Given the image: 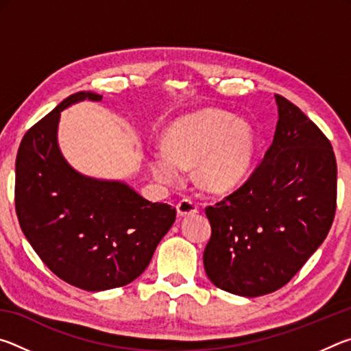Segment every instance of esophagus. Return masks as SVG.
Masks as SVG:
<instances>
[{
  "mask_svg": "<svg viewBox=\"0 0 351 351\" xmlns=\"http://www.w3.org/2000/svg\"><path fill=\"white\" fill-rule=\"evenodd\" d=\"M176 210L180 217H189V215H195V213L198 212V206L195 201H192L190 198H184L180 201V203H178Z\"/></svg>",
  "mask_w": 351,
  "mask_h": 351,
  "instance_id": "34e87169",
  "label": "esophagus"
}]
</instances>
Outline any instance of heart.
<instances>
[{"instance_id": "1", "label": "heart", "mask_w": 351, "mask_h": 351, "mask_svg": "<svg viewBox=\"0 0 351 351\" xmlns=\"http://www.w3.org/2000/svg\"><path fill=\"white\" fill-rule=\"evenodd\" d=\"M255 138L241 119L218 110L184 116L167 130V147L148 152V167L158 181L176 186L187 167L198 165V180L215 193L240 186L252 167Z\"/></svg>"}]
</instances>
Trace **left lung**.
<instances>
[{"label": "left lung", "instance_id": "8db88e82", "mask_svg": "<svg viewBox=\"0 0 351 351\" xmlns=\"http://www.w3.org/2000/svg\"><path fill=\"white\" fill-rule=\"evenodd\" d=\"M274 139L241 187L206 209L207 277L243 297L274 293L322 245L335 219L337 167L330 141L276 94Z\"/></svg>", "mask_w": 351, "mask_h": 351}]
</instances>
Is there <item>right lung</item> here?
Masks as SVG:
<instances>
[{"instance_id":"right-lung-1","label":"right lung","mask_w":351,"mask_h":351,"mask_svg":"<svg viewBox=\"0 0 351 351\" xmlns=\"http://www.w3.org/2000/svg\"><path fill=\"white\" fill-rule=\"evenodd\" d=\"M102 96L80 91L23 138L15 162V209L34 251L57 277L85 291L125 287L147 269L176 210L152 203L123 181L97 180L63 158L60 112Z\"/></svg>"}]
</instances>
